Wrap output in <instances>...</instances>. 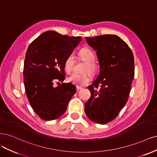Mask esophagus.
<instances>
[{"mask_svg":"<svg viewBox=\"0 0 157 157\" xmlns=\"http://www.w3.org/2000/svg\"><path fill=\"white\" fill-rule=\"evenodd\" d=\"M82 89V88L81 87H76V90H77V91H78V90H81Z\"/></svg>","mask_w":157,"mask_h":157,"instance_id":"1","label":"esophagus"}]
</instances>
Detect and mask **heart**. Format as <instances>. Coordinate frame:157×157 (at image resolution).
<instances>
[{"instance_id":"heart-1","label":"heart","mask_w":157,"mask_h":157,"mask_svg":"<svg viewBox=\"0 0 157 157\" xmlns=\"http://www.w3.org/2000/svg\"><path fill=\"white\" fill-rule=\"evenodd\" d=\"M79 55L80 58L83 61L86 62V65L84 68V72H89L90 74L94 75L98 71L99 67L97 63L95 61L96 56L94 52L87 48H82L79 52ZM75 63L74 57L72 54L69 55L66 58L64 62V68L65 72L70 74L71 73L74 68V66ZM90 74L85 73L83 74H74L68 78V82L74 85H76L79 86H83L88 84L91 76Z\"/></svg>"}]
</instances>
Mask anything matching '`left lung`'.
I'll use <instances>...</instances> for the list:
<instances>
[{
  "label": "left lung",
  "instance_id": "obj_1",
  "mask_svg": "<svg viewBox=\"0 0 157 157\" xmlns=\"http://www.w3.org/2000/svg\"><path fill=\"white\" fill-rule=\"evenodd\" d=\"M86 40L97 51L100 73L88 87L91 95L85 104V113L93 122L105 124L117 117L127 102L134 77V55L128 44L116 35Z\"/></svg>",
  "mask_w": 157,
  "mask_h": 157
}]
</instances>
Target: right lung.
Masks as SVG:
<instances>
[{
	"label": "right lung",
	"instance_id": "add662e5",
	"mask_svg": "<svg viewBox=\"0 0 157 157\" xmlns=\"http://www.w3.org/2000/svg\"><path fill=\"white\" fill-rule=\"evenodd\" d=\"M82 40L81 36L70 37L49 31L27 48L23 67L25 93L34 112L44 121L60 117L75 93L74 85L63 83L64 62ZM56 81L62 83L55 88Z\"/></svg>",
	"mask_w": 157,
	"mask_h": 157
}]
</instances>
